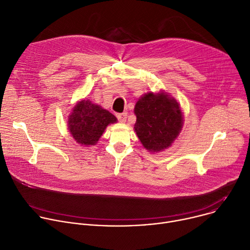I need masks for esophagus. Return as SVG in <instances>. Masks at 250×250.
Here are the masks:
<instances>
[{"instance_id": "34e87169", "label": "esophagus", "mask_w": 250, "mask_h": 250, "mask_svg": "<svg viewBox=\"0 0 250 250\" xmlns=\"http://www.w3.org/2000/svg\"><path fill=\"white\" fill-rule=\"evenodd\" d=\"M117 118H118L119 122L124 123V122H126V119H127V113L126 112L119 113V114H117Z\"/></svg>"}]
</instances>
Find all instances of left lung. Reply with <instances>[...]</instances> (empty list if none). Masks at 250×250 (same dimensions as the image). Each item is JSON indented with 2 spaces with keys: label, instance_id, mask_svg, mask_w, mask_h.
<instances>
[{
  "label": "left lung",
  "instance_id": "1",
  "mask_svg": "<svg viewBox=\"0 0 250 250\" xmlns=\"http://www.w3.org/2000/svg\"><path fill=\"white\" fill-rule=\"evenodd\" d=\"M135 132L149 152H161L172 146L183 127L180 104L164 91L148 92L137 101Z\"/></svg>",
  "mask_w": 250,
  "mask_h": 250
}]
</instances>
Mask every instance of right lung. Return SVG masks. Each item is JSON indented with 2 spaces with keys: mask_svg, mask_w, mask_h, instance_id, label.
Wrapping results in <instances>:
<instances>
[{
  "mask_svg": "<svg viewBox=\"0 0 250 250\" xmlns=\"http://www.w3.org/2000/svg\"><path fill=\"white\" fill-rule=\"evenodd\" d=\"M117 122V118L91 101L81 100L72 108L67 120L68 130L76 143L82 146L95 145L106 127Z\"/></svg>",
  "mask_w": 250,
  "mask_h": 250,
  "instance_id": "right-lung-1",
  "label": "right lung"
}]
</instances>
